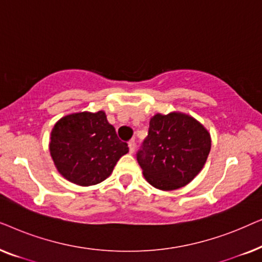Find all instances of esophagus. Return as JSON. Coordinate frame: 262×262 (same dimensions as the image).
I'll use <instances>...</instances> for the list:
<instances>
[{
  "label": "esophagus",
  "instance_id": "obj_1",
  "mask_svg": "<svg viewBox=\"0 0 262 262\" xmlns=\"http://www.w3.org/2000/svg\"><path fill=\"white\" fill-rule=\"evenodd\" d=\"M128 148H130V152L135 151V149H136L135 139H130V141H128Z\"/></svg>",
  "mask_w": 262,
  "mask_h": 262
}]
</instances>
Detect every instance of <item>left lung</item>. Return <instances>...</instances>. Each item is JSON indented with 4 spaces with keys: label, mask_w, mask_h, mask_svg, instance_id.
Wrapping results in <instances>:
<instances>
[{
    "label": "left lung",
    "mask_w": 262,
    "mask_h": 262,
    "mask_svg": "<svg viewBox=\"0 0 262 262\" xmlns=\"http://www.w3.org/2000/svg\"><path fill=\"white\" fill-rule=\"evenodd\" d=\"M210 149L211 138L205 127L192 117L174 112L150 119L148 136L136 157L150 185L171 191L198 175Z\"/></svg>",
    "instance_id": "left-lung-1"
}]
</instances>
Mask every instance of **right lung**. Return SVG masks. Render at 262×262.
<instances>
[{"instance_id": "obj_1", "label": "right lung", "mask_w": 262, "mask_h": 262, "mask_svg": "<svg viewBox=\"0 0 262 262\" xmlns=\"http://www.w3.org/2000/svg\"><path fill=\"white\" fill-rule=\"evenodd\" d=\"M50 152L67 180L91 186L110 177L118 160L128 152V146L118 138L105 112L99 111L62 118L51 132Z\"/></svg>"}]
</instances>
